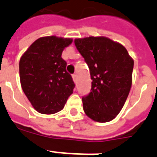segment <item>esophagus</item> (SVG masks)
Returning <instances> with one entry per match:
<instances>
[{"label":"esophagus","instance_id":"1","mask_svg":"<svg viewBox=\"0 0 157 157\" xmlns=\"http://www.w3.org/2000/svg\"><path fill=\"white\" fill-rule=\"evenodd\" d=\"M72 78H73V81H75V82H76V74H73V75H72Z\"/></svg>","mask_w":157,"mask_h":157}]
</instances>
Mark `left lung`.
I'll list each match as a JSON object with an SVG mask.
<instances>
[{
	"instance_id": "left-lung-1",
	"label": "left lung",
	"mask_w": 157,
	"mask_h": 157,
	"mask_svg": "<svg viewBox=\"0 0 157 157\" xmlns=\"http://www.w3.org/2000/svg\"><path fill=\"white\" fill-rule=\"evenodd\" d=\"M74 42L92 80L90 92L82 97L84 112L95 121H110L119 114L129 95L134 60L123 45L109 38L90 36Z\"/></svg>"
}]
</instances>
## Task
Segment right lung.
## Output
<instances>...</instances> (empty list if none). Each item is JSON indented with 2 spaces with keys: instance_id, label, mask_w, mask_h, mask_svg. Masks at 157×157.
<instances>
[{
  "instance_id": "add662e5",
  "label": "right lung",
  "mask_w": 157,
  "mask_h": 157,
  "mask_svg": "<svg viewBox=\"0 0 157 157\" xmlns=\"http://www.w3.org/2000/svg\"><path fill=\"white\" fill-rule=\"evenodd\" d=\"M71 39L45 36L35 40L19 61L20 82L30 103L41 114H54L64 107L75 84L61 57Z\"/></svg>"
}]
</instances>
